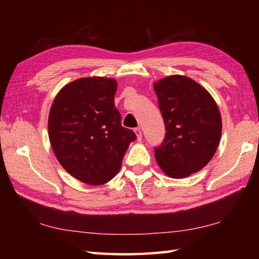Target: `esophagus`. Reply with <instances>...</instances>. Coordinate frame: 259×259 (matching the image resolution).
<instances>
[{"mask_svg":"<svg viewBox=\"0 0 259 259\" xmlns=\"http://www.w3.org/2000/svg\"><path fill=\"white\" fill-rule=\"evenodd\" d=\"M134 131H135V134H136V136H137V140H138V141H141V139H142V133H141V129H140V128H136Z\"/></svg>","mask_w":259,"mask_h":259,"instance_id":"esophagus-1","label":"esophagus"}]
</instances>
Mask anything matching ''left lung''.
<instances>
[{
    "instance_id": "1",
    "label": "left lung",
    "mask_w": 259,
    "mask_h": 259,
    "mask_svg": "<svg viewBox=\"0 0 259 259\" xmlns=\"http://www.w3.org/2000/svg\"><path fill=\"white\" fill-rule=\"evenodd\" d=\"M166 125L156 160L171 178H186L211 160L222 137V115L205 88L188 76L174 74L153 83Z\"/></svg>"
}]
</instances>
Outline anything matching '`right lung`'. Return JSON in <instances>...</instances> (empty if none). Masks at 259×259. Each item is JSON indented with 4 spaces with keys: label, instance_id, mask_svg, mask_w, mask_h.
<instances>
[{
    "label": "right lung",
    "instance_id": "obj_1",
    "mask_svg": "<svg viewBox=\"0 0 259 259\" xmlns=\"http://www.w3.org/2000/svg\"><path fill=\"white\" fill-rule=\"evenodd\" d=\"M118 83L89 76L65 84L49 113V139L60 164L82 183L103 185L119 172L136 135L114 107Z\"/></svg>",
    "mask_w": 259,
    "mask_h": 259
}]
</instances>
